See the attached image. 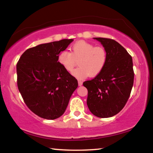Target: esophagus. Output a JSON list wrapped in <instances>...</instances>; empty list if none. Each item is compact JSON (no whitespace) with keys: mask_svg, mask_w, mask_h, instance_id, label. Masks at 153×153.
I'll list each match as a JSON object with an SVG mask.
<instances>
[{"mask_svg":"<svg viewBox=\"0 0 153 153\" xmlns=\"http://www.w3.org/2000/svg\"><path fill=\"white\" fill-rule=\"evenodd\" d=\"M82 84H83V82L82 81H80V80H78V85H79V86H82Z\"/></svg>","mask_w":153,"mask_h":153,"instance_id":"1","label":"esophagus"}]
</instances>
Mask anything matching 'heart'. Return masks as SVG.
Masks as SVG:
<instances>
[{
    "mask_svg": "<svg viewBox=\"0 0 153 153\" xmlns=\"http://www.w3.org/2000/svg\"><path fill=\"white\" fill-rule=\"evenodd\" d=\"M58 62L67 72H71L79 61V67L72 72L78 79L94 77L104 69L107 61V53L102 46H95L84 40L77 41L71 48V53L63 51L58 55Z\"/></svg>",
    "mask_w": 153,
    "mask_h": 153,
    "instance_id": "obj_1",
    "label": "heart"
}]
</instances>
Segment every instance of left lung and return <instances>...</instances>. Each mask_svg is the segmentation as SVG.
I'll return each instance as SVG.
<instances>
[{
  "mask_svg": "<svg viewBox=\"0 0 153 153\" xmlns=\"http://www.w3.org/2000/svg\"><path fill=\"white\" fill-rule=\"evenodd\" d=\"M107 51L104 69L94 79L83 83L88 90L87 105L100 118L115 115L126 105L134 84L132 58L120 44L104 38H93Z\"/></svg>",
  "mask_w": 153,
  "mask_h": 153,
  "instance_id": "left-lung-1",
  "label": "left lung"
}]
</instances>
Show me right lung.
<instances>
[{
  "instance_id": "obj_1",
  "label": "right lung",
  "mask_w": 153,
  "mask_h": 153,
  "mask_svg": "<svg viewBox=\"0 0 153 153\" xmlns=\"http://www.w3.org/2000/svg\"><path fill=\"white\" fill-rule=\"evenodd\" d=\"M73 41L64 39L27 49L17 64L18 89L28 108L40 117H60L78 86L57 59Z\"/></svg>"
}]
</instances>
